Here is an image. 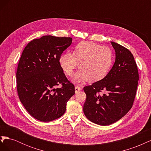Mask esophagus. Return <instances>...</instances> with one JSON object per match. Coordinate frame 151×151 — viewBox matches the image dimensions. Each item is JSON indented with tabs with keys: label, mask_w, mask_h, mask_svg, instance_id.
<instances>
[{
	"label": "esophagus",
	"mask_w": 151,
	"mask_h": 151,
	"mask_svg": "<svg viewBox=\"0 0 151 151\" xmlns=\"http://www.w3.org/2000/svg\"><path fill=\"white\" fill-rule=\"evenodd\" d=\"M82 89V88L81 86H75V91H76V93L78 92V91H81Z\"/></svg>",
	"instance_id": "1"
}]
</instances>
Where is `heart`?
Here are the masks:
<instances>
[{
  "instance_id": "b5f03b06",
  "label": "heart",
  "mask_w": 151,
  "mask_h": 151,
  "mask_svg": "<svg viewBox=\"0 0 151 151\" xmlns=\"http://www.w3.org/2000/svg\"><path fill=\"white\" fill-rule=\"evenodd\" d=\"M113 63L112 50L92 42H81L76 45L74 53L65 52L59 58L62 69L67 76H70L79 65L80 70L74 76L77 82L87 80L95 83L103 79L110 70Z\"/></svg>"
}]
</instances>
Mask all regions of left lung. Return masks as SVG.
<instances>
[{
  "mask_svg": "<svg viewBox=\"0 0 151 151\" xmlns=\"http://www.w3.org/2000/svg\"><path fill=\"white\" fill-rule=\"evenodd\" d=\"M111 45L116 52L112 68L104 78L84 88L86 94L84 115L100 125L112 124L129 111L139 78L137 66L130 50L115 42Z\"/></svg>",
  "mask_w": 151,
  "mask_h": 151,
  "instance_id": "8db88e82",
  "label": "left lung"
}]
</instances>
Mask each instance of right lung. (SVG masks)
<instances>
[{
    "instance_id": "obj_1",
    "label": "right lung",
    "mask_w": 151,
    "mask_h": 151,
    "mask_svg": "<svg viewBox=\"0 0 151 151\" xmlns=\"http://www.w3.org/2000/svg\"><path fill=\"white\" fill-rule=\"evenodd\" d=\"M72 38L44 36L26 45L18 63L17 91L30 115L41 122H50L65 113L67 103L75 94L59 58L71 45ZM60 84L61 87L57 88Z\"/></svg>"
}]
</instances>
